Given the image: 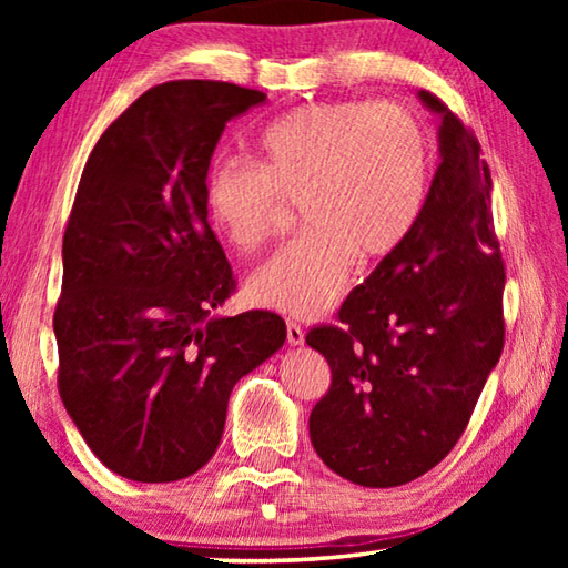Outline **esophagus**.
Listing matches in <instances>:
<instances>
[{
  "label": "esophagus",
  "instance_id": "34e87169",
  "mask_svg": "<svg viewBox=\"0 0 568 568\" xmlns=\"http://www.w3.org/2000/svg\"><path fill=\"white\" fill-rule=\"evenodd\" d=\"M285 335L291 345H303V341H305V333L295 321H285Z\"/></svg>",
  "mask_w": 568,
  "mask_h": 568
}]
</instances>
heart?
<instances>
[{"label":"heart","instance_id":"heart-1","mask_svg":"<svg viewBox=\"0 0 568 568\" xmlns=\"http://www.w3.org/2000/svg\"><path fill=\"white\" fill-rule=\"evenodd\" d=\"M250 158H217L203 195L210 223L243 253L273 237L283 203L301 205L305 233L247 277V301L267 311L323 313L348 283L353 255H390L426 203L428 134L398 102L303 104L267 124Z\"/></svg>","mask_w":568,"mask_h":568}]
</instances>
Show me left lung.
Wrapping results in <instances>:
<instances>
[{"label": "left lung", "instance_id": "1", "mask_svg": "<svg viewBox=\"0 0 568 568\" xmlns=\"http://www.w3.org/2000/svg\"><path fill=\"white\" fill-rule=\"evenodd\" d=\"M418 98L440 114V165L418 223L345 297L338 325L305 335L331 365L311 413L315 454L368 488L408 484L450 454L506 335L491 170L458 114Z\"/></svg>", "mask_w": 568, "mask_h": 568}]
</instances>
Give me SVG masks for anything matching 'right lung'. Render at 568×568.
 <instances>
[{
	"instance_id": "1",
	"label": "right lung",
	"mask_w": 568,
	"mask_h": 568,
	"mask_svg": "<svg viewBox=\"0 0 568 568\" xmlns=\"http://www.w3.org/2000/svg\"><path fill=\"white\" fill-rule=\"evenodd\" d=\"M263 102L230 82L155 84L82 170L62 240L57 388L92 454L130 480L203 468L235 383L285 343L271 311L213 315L235 277L207 223L205 172L225 124Z\"/></svg>"
}]
</instances>
